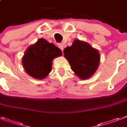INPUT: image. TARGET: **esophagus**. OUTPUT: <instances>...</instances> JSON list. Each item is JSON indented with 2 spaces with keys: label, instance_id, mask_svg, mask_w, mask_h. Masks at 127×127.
<instances>
[{
  "label": "esophagus",
  "instance_id": "obj_1",
  "mask_svg": "<svg viewBox=\"0 0 127 127\" xmlns=\"http://www.w3.org/2000/svg\"><path fill=\"white\" fill-rule=\"evenodd\" d=\"M58 47H59L60 49H61L62 51H63V50H64V44H63V43H58Z\"/></svg>",
  "mask_w": 127,
  "mask_h": 127
}]
</instances>
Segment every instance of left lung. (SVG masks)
<instances>
[{
    "label": "left lung",
    "instance_id": "8db88e82",
    "mask_svg": "<svg viewBox=\"0 0 127 127\" xmlns=\"http://www.w3.org/2000/svg\"><path fill=\"white\" fill-rule=\"evenodd\" d=\"M64 54L76 76L82 80L88 79L98 69L100 54L87 42L76 39L71 47L64 50Z\"/></svg>",
    "mask_w": 127,
    "mask_h": 127
}]
</instances>
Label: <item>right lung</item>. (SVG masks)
Instances as JSON below:
<instances>
[{
    "label": "right lung",
    "instance_id": "right-lung-1",
    "mask_svg": "<svg viewBox=\"0 0 127 127\" xmlns=\"http://www.w3.org/2000/svg\"><path fill=\"white\" fill-rule=\"evenodd\" d=\"M62 55L59 48L41 38L27 49L22 58V64L27 74L41 80L51 71L52 60Z\"/></svg>",
    "mask_w": 127,
    "mask_h": 127
}]
</instances>
